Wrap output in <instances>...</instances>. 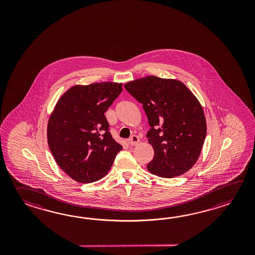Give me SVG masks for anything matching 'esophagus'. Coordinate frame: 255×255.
<instances>
[{"label":"esophagus","mask_w":255,"mask_h":255,"mask_svg":"<svg viewBox=\"0 0 255 255\" xmlns=\"http://www.w3.org/2000/svg\"><path fill=\"white\" fill-rule=\"evenodd\" d=\"M139 141H140L139 140V137L137 135H134L130 137L128 142L130 146H136L139 143Z\"/></svg>","instance_id":"esophagus-1"}]
</instances>
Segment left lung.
Listing matches in <instances>:
<instances>
[{"label":"left lung","mask_w":255,"mask_h":255,"mask_svg":"<svg viewBox=\"0 0 255 255\" xmlns=\"http://www.w3.org/2000/svg\"><path fill=\"white\" fill-rule=\"evenodd\" d=\"M143 106L150 129L146 136L154 149L149 172L174 178L187 172L200 157L206 136L201 104L183 83L146 76L125 85Z\"/></svg>","instance_id":"8db88e82"}]
</instances>
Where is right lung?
Masks as SVG:
<instances>
[{
	"label": "right lung",
	"instance_id": "obj_1",
	"mask_svg": "<svg viewBox=\"0 0 255 255\" xmlns=\"http://www.w3.org/2000/svg\"><path fill=\"white\" fill-rule=\"evenodd\" d=\"M122 90V84L111 82L71 87L50 116V150L60 168L80 183L102 179L122 149L105 116Z\"/></svg>",
	"mask_w": 255,
	"mask_h": 255
}]
</instances>
